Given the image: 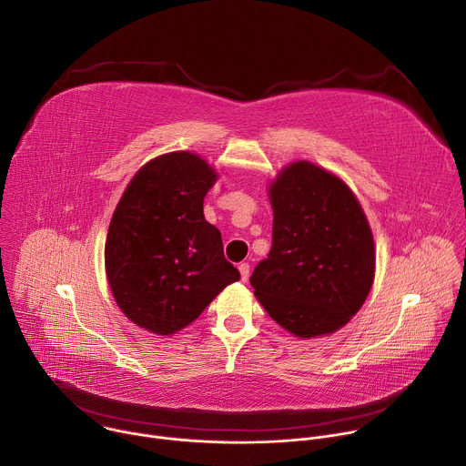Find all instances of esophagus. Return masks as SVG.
Returning a JSON list of instances; mask_svg holds the SVG:
<instances>
[{
    "mask_svg": "<svg viewBox=\"0 0 466 466\" xmlns=\"http://www.w3.org/2000/svg\"><path fill=\"white\" fill-rule=\"evenodd\" d=\"M238 269H239L241 280H243V282H247V280H248V273H250V265H248L247 261H241V263H239V268H238Z\"/></svg>",
    "mask_w": 466,
    "mask_h": 466,
    "instance_id": "1",
    "label": "esophagus"
}]
</instances>
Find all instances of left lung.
<instances>
[{"label":"left lung","mask_w":466,"mask_h":466,"mask_svg":"<svg viewBox=\"0 0 466 466\" xmlns=\"http://www.w3.org/2000/svg\"><path fill=\"white\" fill-rule=\"evenodd\" d=\"M273 247L250 277L259 304L297 338L331 334L363 306L374 282V239L350 187L311 162L269 187Z\"/></svg>","instance_id":"obj_1"}]
</instances>
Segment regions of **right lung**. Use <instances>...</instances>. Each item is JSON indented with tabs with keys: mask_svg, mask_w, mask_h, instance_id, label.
Returning a JSON list of instances; mask_svg holds the SVG:
<instances>
[{
	"mask_svg": "<svg viewBox=\"0 0 466 466\" xmlns=\"http://www.w3.org/2000/svg\"><path fill=\"white\" fill-rule=\"evenodd\" d=\"M216 180L201 157L167 153L132 177L114 210L105 243L108 286L121 311L153 334H175L239 280L221 232L203 214Z\"/></svg>",
	"mask_w": 466,
	"mask_h": 466,
	"instance_id": "add662e5",
	"label": "right lung"
}]
</instances>
